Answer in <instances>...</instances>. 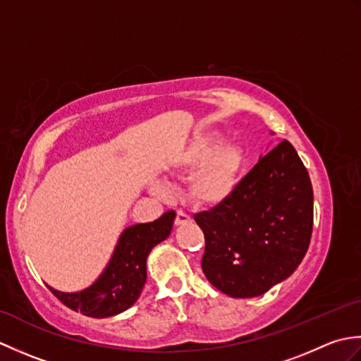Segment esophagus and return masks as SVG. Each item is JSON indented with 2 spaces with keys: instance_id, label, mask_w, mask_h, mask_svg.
I'll return each mask as SVG.
<instances>
[{
  "instance_id": "1",
  "label": "esophagus",
  "mask_w": 361,
  "mask_h": 361,
  "mask_svg": "<svg viewBox=\"0 0 361 361\" xmlns=\"http://www.w3.org/2000/svg\"><path fill=\"white\" fill-rule=\"evenodd\" d=\"M190 219H189V216L188 214L185 212V211H176V217H175V225L178 226V225H185V224H188Z\"/></svg>"
}]
</instances>
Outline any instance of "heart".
Listing matches in <instances>:
<instances>
[{
  "instance_id": "1",
  "label": "heart",
  "mask_w": 361,
  "mask_h": 361,
  "mask_svg": "<svg viewBox=\"0 0 361 361\" xmlns=\"http://www.w3.org/2000/svg\"><path fill=\"white\" fill-rule=\"evenodd\" d=\"M217 137L198 136L183 150L176 169L183 172L194 171L189 181L192 200L203 206H216L226 202L237 188L245 150L237 142H221Z\"/></svg>"
}]
</instances>
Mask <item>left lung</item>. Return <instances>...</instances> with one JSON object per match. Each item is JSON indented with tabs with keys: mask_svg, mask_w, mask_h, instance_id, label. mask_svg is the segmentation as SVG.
Listing matches in <instances>:
<instances>
[{
	"mask_svg": "<svg viewBox=\"0 0 361 361\" xmlns=\"http://www.w3.org/2000/svg\"><path fill=\"white\" fill-rule=\"evenodd\" d=\"M204 234L203 273L233 298L264 295L307 252L313 189L307 169L283 140L260 157L226 202L194 216Z\"/></svg>",
	"mask_w": 361,
	"mask_h": 361,
	"instance_id": "1",
	"label": "left lung"
}]
</instances>
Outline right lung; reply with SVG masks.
I'll return each mask as SVG.
<instances>
[{
	"label": "right lung",
	"instance_id": "right-lung-1",
	"mask_svg": "<svg viewBox=\"0 0 361 361\" xmlns=\"http://www.w3.org/2000/svg\"><path fill=\"white\" fill-rule=\"evenodd\" d=\"M175 212L167 211L150 224H140L122 231L104 273L93 286L75 293L49 290L66 307L91 318L114 317L132 307L147 279V256L153 247L172 231Z\"/></svg>",
	"mask_w": 361,
	"mask_h": 361
}]
</instances>
